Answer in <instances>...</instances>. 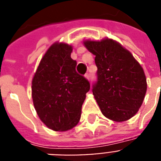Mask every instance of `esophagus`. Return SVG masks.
I'll return each instance as SVG.
<instances>
[{
	"label": "esophagus",
	"mask_w": 161,
	"mask_h": 161,
	"mask_svg": "<svg viewBox=\"0 0 161 161\" xmlns=\"http://www.w3.org/2000/svg\"><path fill=\"white\" fill-rule=\"evenodd\" d=\"M85 77H86L87 80H89L90 79V74H89V73H86V75H85Z\"/></svg>",
	"instance_id": "esophagus-1"
}]
</instances>
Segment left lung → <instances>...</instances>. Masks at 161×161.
Wrapping results in <instances>:
<instances>
[{
  "label": "left lung",
  "instance_id": "8db88e82",
  "mask_svg": "<svg viewBox=\"0 0 161 161\" xmlns=\"http://www.w3.org/2000/svg\"><path fill=\"white\" fill-rule=\"evenodd\" d=\"M83 44L96 56L98 80L92 92L102 113L118 123L133 118L147 91L146 76L140 64L113 38L88 39Z\"/></svg>",
  "mask_w": 161,
  "mask_h": 161
}]
</instances>
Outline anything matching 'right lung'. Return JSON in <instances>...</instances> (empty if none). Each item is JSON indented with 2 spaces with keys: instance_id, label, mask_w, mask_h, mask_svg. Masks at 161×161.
I'll return each instance as SVG.
<instances>
[{
  "instance_id": "add662e5",
  "label": "right lung",
  "mask_w": 161,
  "mask_h": 161,
  "mask_svg": "<svg viewBox=\"0 0 161 161\" xmlns=\"http://www.w3.org/2000/svg\"><path fill=\"white\" fill-rule=\"evenodd\" d=\"M73 47L55 42L41 58L32 80V98L40 120L53 131H68L78 124L90 83L75 71Z\"/></svg>"
}]
</instances>
